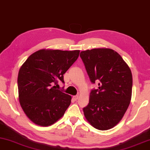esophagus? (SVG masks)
<instances>
[{
    "mask_svg": "<svg viewBox=\"0 0 150 150\" xmlns=\"http://www.w3.org/2000/svg\"><path fill=\"white\" fill-rule=\"evenodd\" d=\"M78 98H79V96H77H77H73V99H74L75 101H77V99H78Z\"/></svg>",
    "mask_w": 150,
    "mask_h": 150,
    "instance_id": "esophagus-1",
    "label": "esophagus"
}]
</instances>
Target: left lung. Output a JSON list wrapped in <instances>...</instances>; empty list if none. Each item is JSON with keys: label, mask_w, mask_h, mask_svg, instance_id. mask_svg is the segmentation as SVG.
<instances>
[{"label": "left lung", "mask_w": 150, "mask_h": 150, "mask_svg": "<svg viewBox=\"0 0 150 150\" xmlns=\"http://www.w3.org/2000/svg\"><path fill=\"white\" fill-rule=\"evenodd\" d=\"M90 80L99 81L83 108L85 117L93 127L108 130L122 120L130 103L132 74L129 67L113 49L97 48L81 51Z\"/></svg>", "instance_id": "8db88e82"}]
</instances>
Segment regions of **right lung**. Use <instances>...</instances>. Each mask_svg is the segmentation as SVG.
I'll return each instance as SVG.
<instances>
[{"label": "right lung", "mask_w": 150, "mask_h": 150, "mask_svg": "<svg viewBox=\"0 0 150 150\" xmlns=\"http://www.w3.org/2000/svg\"><path fill=\"white\" fill-rule=\"evenodd\" d=\"M79 50L41 49L28 57L18 75V99L26 115L47 127L61 119L70 105L71 96L56 86L79 55Z\"/></svg>", "instance_id": "right-lung-1"}]
</instances>
